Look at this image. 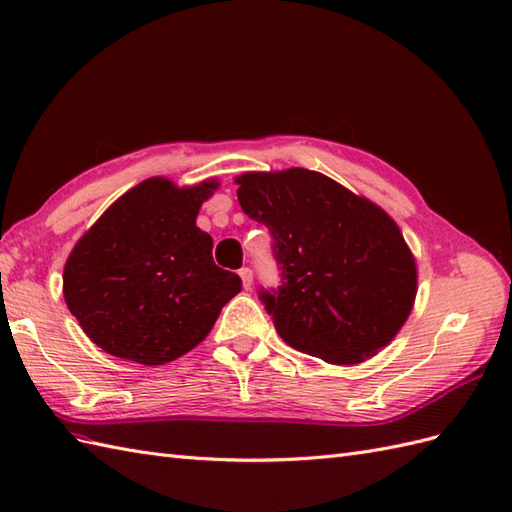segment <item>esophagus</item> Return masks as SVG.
Masks as SVG:
<instances>
[{"label": "esophagus", "instance_id": "esophagus-1", "mask_svg": "<svg viewBox=\"0 0 512 512\" xmlns=\"http://www.w3.org/2000/svg\"><path fill=\"white\" fill-rule=\"evenodd\" d=\"M240 277H242L244 290H251V285H253V270H251V268H242V270H240Z\"/></svg>", "mask_w": 512, "mask_h": 512}]
</instances>
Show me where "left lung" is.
<instances>
[{
    "mask_svg": "<svg viewBox=\"0 0 512 512\" xmlns=\"http://www.w3.org/2000/svg\"><path fill=\"white\" fill-rule=\"evenodd\" d=\"M242 212L272 235L279 285L257 294L285 344L352 365L387 346L415 300V259L381 207L316 170L246 173Z\"/></svg>",
    "mask_w": 512,
    "mask_h": 512,
    "instance_id": "8db88e82",
    "label": "left lung"
}]
</instances>
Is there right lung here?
I'll list each match as a JSON object with an SVG mask.
<instances>
[{
  "label": "right lung",
  "instance_id": "add662e5",
  "mask_svg": "<svg viewBox=\"0 0 512 512\" xmlns=\"http://www.w3.org/2000/svg\"><path fill=\"white\" fill-rule=\"evenodd\" d=\"M216 183L177 188L153 177L123 194L64 266V300L84 333L114 357L162 365L212 331L242 290L214 264L196 214Z\"/></svg>",
  "mask_w": 512,
  "mask_h": 512
}]
</instances>
